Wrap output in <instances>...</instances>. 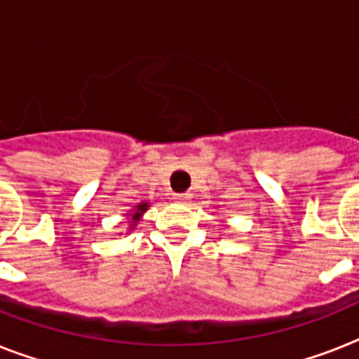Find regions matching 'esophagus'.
<instances>
[{
    "label": "esophagus",
    "instance_id": "1",
    "mask_svg": "<svg viewBox=\"0 0 359 359\" xmlns=\"http://www.w3.org/2000/svg\"><path fill=\"white\" fill-rule=\"evenodd\" d=\"M173 199H177L179 203H184V201H188V199H190V194H175Z\"/></svg>",
    "mask_w": 359,
    "mask_h": 359
}]
</instances>
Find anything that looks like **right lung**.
<instances>
[{"mask_svg": "<svg viewBox=\"0 0 359 359\" xmlns=\"http://www.w3.org/2000/svg\"><path fill=\"white\" fill-rule=\"evenodd\" d=\"M147 208H149V203H141V205H137L134 210V214H132V218H130V229H134V225L140 222V218L143 216V212H145Z\"/></svg>", "mask_w": 359, "mask_h": 359, "instance_id": "1", "label": "right lung"}]
</instances>
